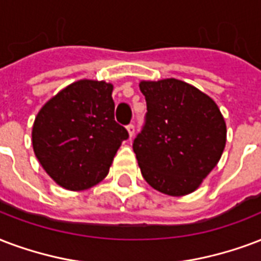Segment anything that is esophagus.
Returning <instances> with one entry per match:
<instances>
[{
  "instance_id": "obj_1",
  "label": "esophagus",
  "mask_w": 261,
  "mask_h": 261,
  "mask_svg": "<svg viewBox=\"0 0 261 261\" xmlns=\"http://www.w3.org/2000/svg\"><path fill=\"white\" fill-rule=\"evenodd\" d=\"M127 131H128V135H130V137H133V135L135 134V126L133 124V123L127 126Z\"/></svg>"
}]
</instances>
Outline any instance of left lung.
<instances>
[{
	"label": "left lung",
	"mask_w": 261,
	"mask_h": 261,
	"mask_svg": "<svg viewBox=\"0 0 261 261\" xmlns=\"http://www.w3.org/2000/svg\"><path fill=\"white\" fill-rule=\"evenodd\" d=\"M145 123L133 149L142 176L168 196L194 192L226 145V123L215 101L178 79L141 82Z\"/></svg>",
	"instance_id": "1"
}]
</instances>
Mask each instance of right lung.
<instances>
[{
    "label": "right lung",
    "mask_w": 261,
    "mask_h": 261,
    "mask_svg": "<svg viewBox=\"0 0 261 261\" xmlns=\"http://www.w3.org/2000/svg\"><path fill=\"white\" fill-rule=\"evenodd\" d=\"M112 90V85L102 81H77L38 112L34 152L61 188L77 192L101 182L128 138V131L115 120Z\"/></svg>",
    "instance_id": "obj_1"
}]
</instances>
